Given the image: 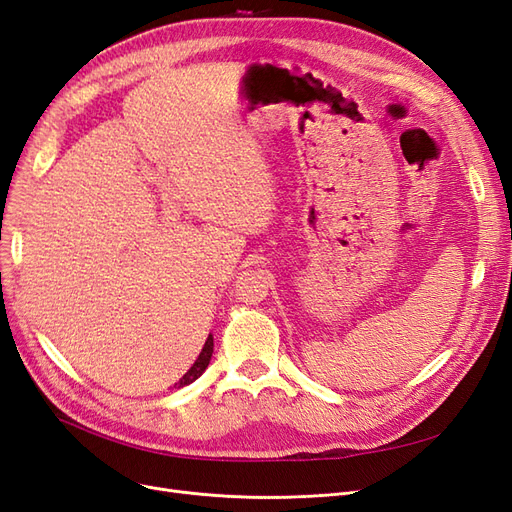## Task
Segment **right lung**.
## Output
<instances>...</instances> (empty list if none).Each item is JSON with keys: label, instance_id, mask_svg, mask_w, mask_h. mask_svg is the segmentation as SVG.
Segmentation results:
<instances>
[{"label": "right lung", "instance_id": "right-lung-1", "mask_svg": "<svg viewBox=\"0 0 512 512\" xmlns=\"http://www.w3.org/2000/svg\"><path fill=\"white\" fill-rule=\"evenodd\" d=\"M211 354H213V337L209 335L207 342H205L203 352L198 354V359H196V363L190 367L188 374H185V376L175 384V389H181V386H188V384H192L194 380H198L200 376H203V371L207 369V365H209V361H211Z\"/></svg>", "mask_w": 512, "mask_h": 512}]
</instances>
